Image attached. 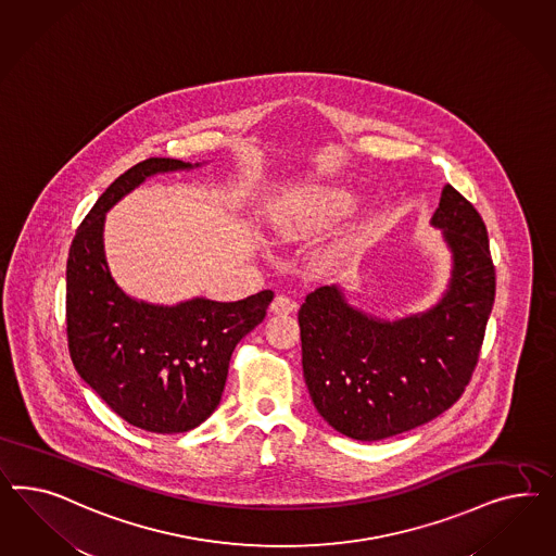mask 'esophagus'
I'll list each match as a JSON object with an SVG mask.
<instances>
[{"label": "esophagus", "mask_w": 556, "mask_h": 556, "mask_svg": "<svg viewBox=\"0 0 556 556\" xmlns=\"http://www.w3.org/2000/svg\"><path fill=\"white\" fill-rule=\"evenodd\" d=\"M293 309H298V303L293 302L291 298H287V295H277L273 303H270V312L279 314V316H287Z\"/></svg>", "instance_id": "1"}]
</instances>
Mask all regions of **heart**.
<instances>
[{
    "mask_svg": "<svg viewBox=\"0 0 556 556\" xmlns=\"http://www.w3.org/2000/svg\"><path fill=\"white\" fill-rule=\"evenodd\" d=\"M346 203V198L344 195H324L321 200H318V205L321 207H342ZM314 216V214H312ZM309 214L305 216H291V218L287 219L286 222V232H289V235H295V232H302V230H305V228H309L316 219L312 218Z\"/></svg>",
    "mask_w": 556,
    "mask_h": 556,
    "instance_id": "1",
    "label": "heart"
}]
</instances>
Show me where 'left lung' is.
Masks as SVG:
<instances>
[{
	"mask_svg": "<svg viewBox=\"0 0 556 556\" xmlns=\"http://www.w3.org/2000/svg\"><path fill=\"white\" fill-rule=\"evenodd\" d=\"M432 224L444 230L455 269L428 314L372 320L328 286L300 307L305 386L344 437L370 442L414 430L455 405L471 381L495 300L488 228L453 186L442 189Z\"/></svg>",
	"mask_w": 556,
	"mask_h": 556,
	"instance_id": "8db88e82",
	"label": "left lung"
}]
</instances>
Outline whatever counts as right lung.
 Listing matches in <instances>:
<instances>
[{"label": "right lung", "mask_w": 556, "mask_h": 556, "mask_svg": "<svg viewBox=\"0 0 556 556\" xmlns=\"http://www.w3.org/2000/svg\"><path fill=\"white\" fill-rule=\"evenodd\" d=\"M191 167L147 159L108 187L79 224L67 258V340L85 383L122 420L154 434L193 430L218 407L236 344L267 316L273 291L232 303L173 307L130 300L103 254L105 212L154 173Z\"/></svg>", "instance_id": "add662e5"}]
</instances>
